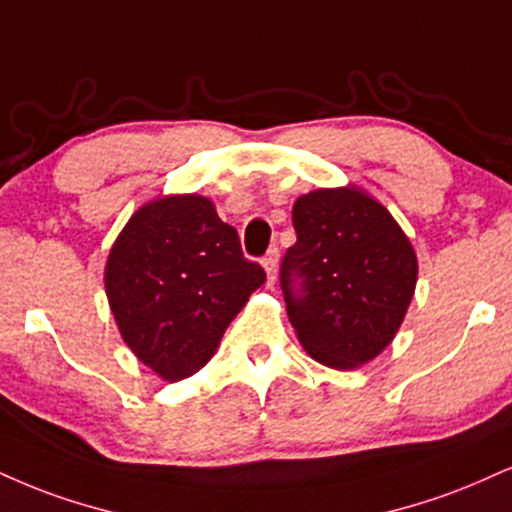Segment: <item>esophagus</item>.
Masks as SVG:
<instances>
[{
	"label": "esophagus",
	"mask_w": 512,
	"mask_h": 512,
	"mask_svg": "<svg viewBox=\"0 0 512 512\" xmlns=\"http://www.w3.org/2000/svg\"><path fill=\"white\" fill-rule=\"evenodd\" d=\"M262 264H264V272H267L269 286H274V283H276V272H279V250H276V248L269 250Z\"/></svg>",
	"instance_id": "obj_1"
}]
</instances>
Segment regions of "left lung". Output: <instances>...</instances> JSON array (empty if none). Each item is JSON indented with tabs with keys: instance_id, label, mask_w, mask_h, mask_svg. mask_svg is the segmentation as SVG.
Returning a JSON list of instances; mask_svg holds the SVG:
<instances>
[{
	"instance_id": "obj_1",
	"label": "left lung",
	"mask_w": 512,
	"mask_h": 512,
	"mask_svg": "<svg viewBox=\"0 0 512 512\" xmlns=\"http://www.w3.org/2000/svg\"><path fill=\"white\" fill-rule=\"evenodd\" d=\"M293 226L298 240L283 257L281 288L300 346L331 369L367 365L391 346L415 295L410 238L353 183L300 195Z\"/></svg>"
}]
</instances>
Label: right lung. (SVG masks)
<instances>
[{"instance_id": "add662e5", "label": "right lung", "mask_w": 512, "mask_h": 512, "mask_svg": "<svg viewBox=\"0 0 512 512\" xmlns=\"http://www.w3.org/2000/svg\"><path fill=\"white\" fill-rule=\"evenodd\" d=\"M262 267L205 195H159L126 221L104 264V291L131 353L181 381L217 353L233 317L262 286Z\"/></svg>"}]
</instances>
